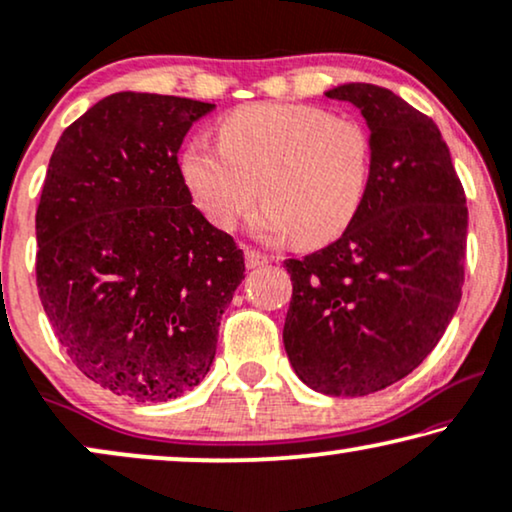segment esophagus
<instances>
[{
  "mask_svg": "<svg viewBox=\"0 0 512 512\" xmlns=\"http://www.w3.org/2000/svg\"><path fill=\"white\" fill-rule=\"evenodd\" d=\"M269 262H271V257L264 255V252L252 250V248L245 250V264H248V269L262 267V264H269Z\"/></svg>",
  "mask_w": 512,
  "mask_h": 512,
  "instance_id": "1",
  "label": "esophagus"
}]
</instances>
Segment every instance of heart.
Wrapping results in <instances>:
<instances>
[{
    "label": "heart",
    "mask_w": 512,
    "mask_h": 512,
    "mask_svg": "<svg viewBox=\"0 0 512 512\" xmlns=\"http://www.w3.org/2000/svg\"><path fill=\"white\" fill-rule=\"evenodd\" d=\"M220 147L196 138L180 156L194 201L215 227L234 229L257 196L262 236L302 245L337 238L363 206L372 175L370 131L311 105H245L217 126Z\"/></svg>",
    "instance_id": "b5f03b06"
}]
</instances>
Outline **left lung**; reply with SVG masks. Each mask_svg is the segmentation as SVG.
<instances>
[{"mask_svg":"<svg viewBox=\"0 0 512 512\" xmlns=\"http://www.w3.org/2000/svg\"><path fill=\"white\" fill-rule=\"evenodd\" d=\"M325 95L370 126V187L335 243L285 260L283 344L306 386L353 398L407 377L445 335L461 302L468 208L433 119L374 84Z\"/></svg>","mask_w":512,"mask_h":512,"instance_id":"obj_1","label":"left lung"}]
</instances>
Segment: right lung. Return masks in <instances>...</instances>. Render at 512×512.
Segmentation results:
<instances>
[{
	"mask_svg": "<svg viewBox=\"0 0 512 512\" xmlns=\"http://www.w3.org/2000/svg\"><path fill=\"white\" fill-rule=\"evenodd\" d=\"M215 105L114 93L67 126L37 208V288L60 346L88 379L163 403L206 377L243 250L213 227L177 152Z\"/></svg>",
	"mask_w": 512,
	"mask_h": 512,
	"instance_id": "1",
	"label": "right lung"
}]
</instances>
